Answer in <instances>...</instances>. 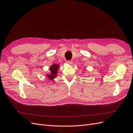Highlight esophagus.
I'll return each instance as SVG.
<instances>
[{"label": "esophagus", "instance_id": "esophagus-1", "mask_svg": "<svg viewBox=\"0 0 133 133\" xmlns=\"http://www.w3.org/2000/svg\"><path fill=\"white\" fill-rule=\"evenodd\" d=\"M67 63L69 64L70 65H72L73 64V61L72 60H70V61H68Z\"/></svg>", "mask_w": 133, "mask_h": 133}]
</instances>
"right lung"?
<instances>
[{
    "label": "right lung",
    "instance_id": "1",
    "mask_svg": "<svg viewBox=\"0 0 133 133\" xmlns=\"http://www.w3.org/2000/svg\"><path fill=\"white\" fill-rule=\"evenodd\" d=\"M58 68H59V65L57 64H56L54 65H53L52 66H51V67L50 68L51 74H50V75H47L48 76V77L50 79H52L56 77V76H57L56 74L57 72Z\"/></svg>",
    "mask_w": 133,
    "mask_h": 133
}]
</instances>
